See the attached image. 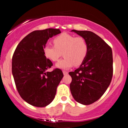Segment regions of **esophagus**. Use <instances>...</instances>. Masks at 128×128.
Instances as JSON below:
<instances>
[{"label":"esophagus","instance_id":"34e87169","mask_svg":"<svg viewBox=\"0 0 128 128\" xmlns=\"http://www.w3.org/2000/svg\"><path fill=\"white\" fill-rule=\"evenodd\" d=\"M63 74H64V75H67V74H68V72L66 71V70H63Z\"/></svg>","mask_w":128,"mask_h":128}]
</instances>
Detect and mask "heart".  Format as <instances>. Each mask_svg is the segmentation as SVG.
Returning a JSON list of instances; mask_svg holds the SVG:
<instances>
[{"mask_svg": "<svg viewBox=\"0 0 128 128\" xmlns=\"http://www.w3.org/2000/svg\"><path fill=\"white\" fill-rule=\"evenodd\" d=\"M53 43L54 46L45 45L43 52L44 56L52 62L58 61L62 52L65 58L56 64L59 69H68L74 65L80 66L88 56L89 46L83 37L62 33L53 39Z\"/></svg>", "mask_w": 128, "mask_h": 128, "instance_id": "1", "label": "heart"}]
</instances>
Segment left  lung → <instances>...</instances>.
<instances>
[{"mask_svg":"<svg viewBox=\"0 0 128 128\" xmlns=\"http://www.w3.org/2000/svg\"><path fill=\"white\" fill-rule=\"evenodd\" d=\"M72 31L85 38L89 51L80 67L69 72L72 78L70 90L77 102L89 105L98 101L111 83L113 74L112 49L92 32Z\"/></svg>","mask_w":128,"mask_h":128,"instance_id":"8db88e82","label":"left lung"}]
</instances>
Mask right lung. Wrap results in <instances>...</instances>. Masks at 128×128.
Returning <instances> with one entry per match:
<instances>
[{"label": "right lung", "instance_id": "1", "mask_svg": "<svg viewBox=\"0 0 128 128\" xmlns=\"http://www.w3.org/2000/svg\"><path fill=\"white\" fill-rule=\"evenodd\" d=\"M60 33L59 29L52 28L33 31L20 42L13 54L12 72L16 88L20 97L32 106L49 104L64 76L58 68L47 71L53 64L43 52L48 39Z\"/></svg>", "mask_w": 128, "mask_h": 128}]
</instances>
